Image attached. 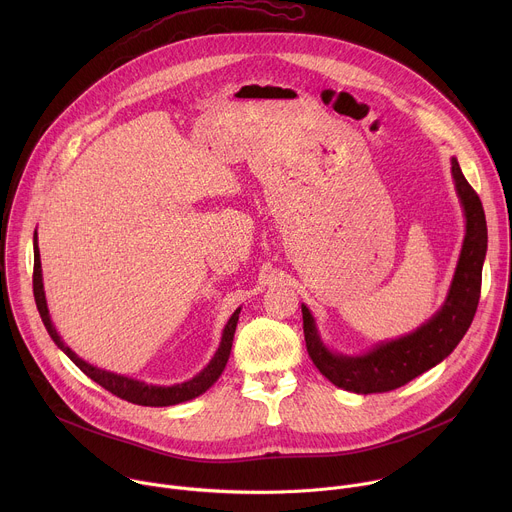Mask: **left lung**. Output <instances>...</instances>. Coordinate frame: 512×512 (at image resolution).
<instances>
[{"instance_id": "1", "label": "left lung", "mask_w": 512, "mask_h": 512, "mask_svg": "<svg viewBox=\"0 0 512 512\" xmlns=\"http://www.w3.org/2000/svg\"><path fill=\"white\" fill-rule=\"evenodd\" d=\"M452 176L466 212V239L444 308L409 336L387 342L364 356H340L326 350L314 326V318L302 306L306 348L316 369L336 387L352 393H385L399 389L442 362L468 332L482 287V263L486 255V218L476 190L464 178L458 160H452Z\"/></svg>"}]
</instances>
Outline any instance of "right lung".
<instances>
[{"instance_id": "obj_1", "label": "right lung", "mask_w": 512, "mask_h": 512, "mask_svg": "<svg viewBox=\"0 0 512 512\" xmlns=\"http://www.w3.org/2000/svg\"><path fill=\"white\" fill-rule=\"evenodd\" d=\"M32 285H34V300H36V306H38V312H40V318L50 334V338L58 344L60 350H64V354L77 364V367L89 377L93 379L97 385H101L103 389H107L109 393H113L115 397L119 399H125L129 403H135V405H143V407H168V405H176V403H182V401H190L198 395H202L206 389H210L216 379L221 377V373L225 371L227 367V360H229V354H231V346H233V338H235V328H237V322H239V312L237 310L231 320L227 322L225 326V332H223V340H221V346H218L214 358L210 360L208 367L198 373L192 381H186L182 385H174V387H156V385H145V383H139V381H133V379H127V377H121V375H115V373H107V371H101L97 367H93V364L85 362L83 358H79L75 352H72L62 340L60 336L56 334L52 322H50V316H48V308H46V298H44V289H42V271H40V253H38V243H36V237H34V275H32Z\"/></svg>"}]
</instances>
